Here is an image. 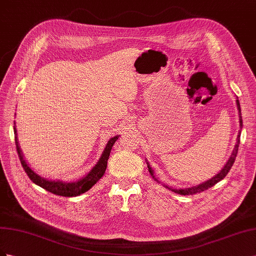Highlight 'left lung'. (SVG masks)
I'll return each mask as SVG.
<instances>
[{"instance_id":"obj_1","label":"left lung","mask_w":256,"mask_h":256,"mask_svg":"<svg viewBox=\"0 0 256 256\" xmlns=\"http://www.w3.org/2000/svg\"><path fill=\"white\" fill-rule=\"evenodd\" d=\"M236 104H237L238 114H239V128H240V130H239V133H238V135H237V142H236L235 147H234V150H232V154H230L228 160V162H226V164L224 165V167L221 170V172H218V174H216V176L212 177L211 179H209V180H207V181H205V182H202V184H200L194 186H190V188H170V186H168L164 184L165 188H167L168 190H170V191H172V192H174V193H177V194H180V195H192V194H196V193H200V192H202V191H206V190H208V188H211V186H214V184H218V181H221L222 179L225 178L226 174H228L230 170L232 168V166L234 162H235V158H236V156H237L238 147H239V144H240V134H242V108H240V104H239L238 98H237V100H236ZM147 165H148V170H149V172L151 174L152 178H154L156 181L160 182V181L156 178L154 172H153L152 167L150 166L148 160H147Z\"/></svg>"}]
</instances>
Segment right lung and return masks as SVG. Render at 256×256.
Wrapping results in <instances>:
<instances>
[{"mask_svg": "<svg viewBox=\"0 0 256 256\" xmlns=\"http://www.w3.org/2000/svg\"><path fill=\"white\" fill-rule=\"evenodd\" d=\"M14 142H16L18 156H19L21 165H22L24 172L28 174V178H30L35 184H38L40 188H45L46 191L52 193V194H56V195L65 196V197L78 196L86 191H89V190L94 184H96L102 177L104 176V174L107 168V160L109 158V156H110L112 148L114 144V142H116V140L119 138V135H116L114 137H112L110 140H108L106 147H105L103 153H102V156H100V160H98L96 166H93V168L82 178H80L79 180L72 181V182H65V181H61V180H49V179L40 177V174H36L26 163V160H24V153L21 152L20 146H19L16 123H14Z\"/></svg>", "mask_w": 256, "mask_h": 256, "instance_id": "right-lung-1", "label": "right lung"}]
</instances>
